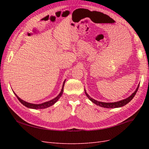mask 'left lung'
Here are the masks:
<instances>
[{
    "instance_id": "left-lung-1",
    "label": "left lung",
    "mask_w": 149,
    "mask_h": 149,
    "mask_svg": "<svg viewBox=\"0 0 149 149\" xmlns=\"http://www.w3.org/2000/svg\"><path fill=\"white\" fill-rule=\"evenodd\" d=\"M139 87V84L137 86V88H136V91H135L131 94V95L129 96L128 97L125 98V99H124V100H123L121 101L114 102H101V101H96L89 96V94H88V93H86V91L85 88H84V92H85L86 95V96L88 97L89 100L91 101H92L93 103L95 104H96L99 106H101L102 107H105V108H118V107H123V106L126 105L127 103H129L130 101H131L134 98V96L136 95V93L137 92Z\"/></svg>"
}]
</instances>
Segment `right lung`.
Masks as SVG:
<instances>
[{"mask_svg": "<svg viewBox=\"0 0 149 149\" xmlns=\"http://www.w3.org/2000/svg\"><path fill=\"white\" fill-rule=\"evenodd\" d=\"M65 81H66V79H65L63 83L62 88H61V90L60 94H58V95L56 97L53 99V100H52L50 101L45 102L42 103V104H33V103H30V102H26V101H25L24 100H21V99L19 96H18L14 92H13V93H14L15 95L16 96V97H17L18 100H19V101L22 104L24 105L25 107H28V108H30V109H45V108H47V107H48L49 106L53 105L54 104L56 103L58 101V100L60 98V97L61 96V95L63 94V88H64V85H65Z\"/></svg>", "mask_w": 149, "mask_h": 149, "instance_id": "1", "label": "right lung"}]
</instances>
